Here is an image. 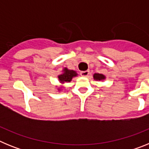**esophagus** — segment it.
<instances>
[{"label": "esophagus", "mask_w": 149, "mask_h": 149, "mask_svg": "<svg viewBox=\"0 0 149 149\" xmlns=\"http://www.w3.org/2000/svg\"><path fill=\"white\" fill-rule=\"evenodd\" d=\"M89 74V71H84V72H81V75L82 77H88V75Z\"/></svg>", "instance_id": "esophagus-1"}]
</instances>
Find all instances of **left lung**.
<instances>
[{
  "instance_id": "left-lung-1",
  "label": "left lung",
  "mask_w": 149,
  "mask_h": 149,
  "mask_svg": "<svg viewBox=\"0 0 149 149\" xmlns=\"http://www.w3.org/2000/svg\"><path fill=\"white\" fill-rule=\"evenodd\" d=\"M93 77H94L95 80L96 81H103L105 79V76L102 74H98V73H95L94 74V75H93Z\"/></svg>"
}]
</instances>
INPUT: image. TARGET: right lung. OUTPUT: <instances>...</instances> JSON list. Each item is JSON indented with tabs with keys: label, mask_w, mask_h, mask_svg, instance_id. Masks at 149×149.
Returning a JSON list of instances; mask_svg holds the SVG:
<instances>
[{
	"label": "right lung",
	"mask_w": 149,
	"mask_h": 149,
	"mask_svg": "<svg viewBox=\"0 0 149 149\" xmlns=\"http://www.w3.org/2000/svg\"><path fill=\"white\" fill-rule=\"evenodd\" d=\"M77 75V72L74 70H69L67 68H65L63 70V73L58 76L59 81L61 84H65L66 82H70L74 77ZM60 88H58V90H60Z\"/></svg>",
	"instance_id": "1"
}]
</instances>
